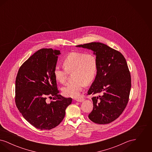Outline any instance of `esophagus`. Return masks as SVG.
I'll return each mask as SVG.
<instances>
[{"instance_id":"34e87169","label":"esophagus","mask_w":152,"mask_h":152,"mask_svg":"<svg viewBox=\"0 0 152 152\" xmlns=\"http://www.w3.org/2000/svg\"><path fill=\"white\" fill-rule=\"evenodd\" d=\"M84 100V99H76V101H77V102H83Z\"/></svg>"}]
</instances>
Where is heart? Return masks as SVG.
Instances as JSON below:
<instances>
[{
    "instance_id": "b5f03b06",
    "label": "heart",
    "mask_w": 152,
    "mask_h": 152,
    "mask_svg": "<svg viewBox=\"0 0 152 152\" xmlns=\"http://www.w3.org/2000/svg\"><path fill=\"white\" fill-rule=\"evenodd\" d=\"M65 71L72 72L74 80L68 82L62 88L63 94L66 97H79L86 87V83L90 84L95 79L97 71L98 63L96 56L93 53L84 52L69 53L62 62ZM54 78L60 83L66 80V72L58 67L53 71Z\"/></svg>"
}]
</instances>
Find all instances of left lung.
I'll return each mask as SVG.
<instances>
[{"instance_id":"obj_1","label":"left lung","mask_w":152,"mask_h":152,"mask_svg":"<svg viewBox=\"0 0 152 152\" xmlns=\"http://www.w3.org/2000/svg\"><path fill=\"white\" fill-rule=\"evenodd\" d=\"M94 51L98 71L88 94H93L94 108L89 118L94 123H112L123 113L129 100L130 73L126 60L118 51L101 43L76 45Z\"/></svg>"}]
</instances>
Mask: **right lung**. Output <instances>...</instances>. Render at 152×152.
<instances>
[{
  "instance_id": "obj_1",
  "label": "right lung",
  "mask_w": 152,
  "mask_h": 152,
  "mask_svg": "<svg viewBox=\"0 0 152 152\" xmlns=\"http://www.w3.org/2000/svg\"><path fill=\"white\" fill-rule=\"evenodd\" d=\"M59 50L43 48L20 67L15 81V103L23 117L40 130H50L61 123L71 98L58 94L53 76ZM53 96L50 103L47 96Z\"/></svg>"
}]
</instances>
